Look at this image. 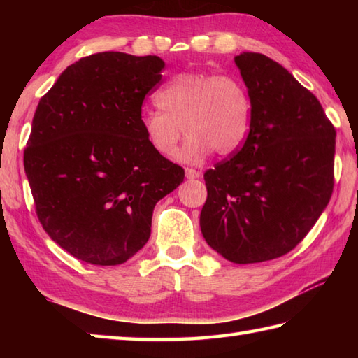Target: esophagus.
Instances as JSON below:
<instances>
[{"label": "esophagus", "instance_id": "obj_1", "mask_svg": "<svg viewBox=\"0 0 358 358\" xmlns=\"http://www.w3.org/2000/svg\"><path fill=\"white\" fill-rule=\"evenodd\" d=\"M185 173H186V178L187 180H196V178H199L202 175L199 171H194V169H189V167L186 169Z\"/></svg>", "mask_w": 358, "mask_h": 358}]
</instances>
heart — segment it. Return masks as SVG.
<instances>
[{"mask_svg": "<svg viewBox=\"0 0 358 358\" xmlns=\"http://www.w3.org/2000/svg\"><path fill=\"white\" fill-rule=\"evenodd\" d=\"M159 110H143L141 128L157 155L169 156L187 134L175 159L199 164L215 151L232 155L245 142L251 123V98L240 78L227 74L180 72L156 93Z\"/></svg>", "mask_w": 358, "mask_h": 358, "instance_id": "1", "label": "heart"}]
</instances>
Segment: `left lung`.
<instances>
[{
    "label": "left lung",
    "mask_w": 358,
    "mask_h": 358,
    "mask_svg": "<svg viewBox=\"0 0 358 358\" xmlns=\"http://www.w3.org/2000/svg\"><path fill=\"white\" fill-rule=\"evenodd\" d=\"M251 98L248 137L205 172L201 229L234 264L281 257L306 237L333 192L336 131L310 90L262 53L235 57Z\"/></svg>",
    "instance_id": "1"
}]
</instances>
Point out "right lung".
<instances>
[{
    "label": "right lung",
    "instance_id": "add662e5",
    "mask_svg": "<svg viewBox=\"0 0 358 358\" xmlns=\"http://www.w3.org/2000/svg\"><path fill=\"white\" fill-rule=\"evenodd\" d=\"M164 66L155 55L94 53L68 66L36 108L23 155L36 213L83 262L120 265L141 251L156 202L183 183V169L141 128Z\"/></svg>",
    "mask_w": 358,
    "mask_h": 358
}]
</instances>
